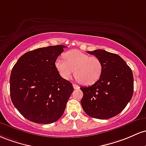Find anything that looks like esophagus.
Wrapping results in <instances>:
<instances>
[{"mask_svg":"<svg viewBox=\"0 0 146 146\" xmlns=\"http://www.w3.org/2000/svg\"><path fill=\"white\" fill-rule=\"evenodd\" d=\"M73 87H74V89H78V88H79V86H78V85L74 84V83L73 84Z\"/></svg>","mask_w":146,"mask_h":146,"instance_id":"esophagus-1","label":"esophagus"}]
</instances>
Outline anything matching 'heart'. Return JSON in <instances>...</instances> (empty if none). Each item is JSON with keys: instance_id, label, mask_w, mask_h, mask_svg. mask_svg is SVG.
I'll use <instances>...</instances> for the list:
<instances>
[{"instance_id": "obj_1", "label": "heart", "mask_w": 146, "mask_h": 146, "mask_svg": "<svg viewBox=\"0 0 146 146\" xmlns=\"http://www.w3.org/2000/svg\"><path fill=\"white\" fill-rule=\"evenodd\" d=\"M65 60L58 58L55 67L62 78L69 80L74 70V76L77 81L85 86L94 84L99 79L103 70L101 60L96 56L72 50L65 54Z\"/></svg>"}]
</instances>
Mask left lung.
I'll return each instance as SVG.
<instances>
[{"instance_id": "1", "label": "left lung", "mask_w": 146, "mask_h": 146, "mask_svg": "<svg viewBox=\"0 0 146 146\" xmlns=\"http://www.w3.org/2000/svg\"><path fill=\"white\" fill-rule=\"evenodd\" d=\"M88 53L101 60L103 70L99 79L90 87H81V106L90 117L108 119L121 112L132 97V70L120 56L104 50Z\"/></svg>"}]
</instances>
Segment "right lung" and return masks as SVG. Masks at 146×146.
<instances>
[{
    "instance_id": "add662e5",
    "label": "right lung",
    "mask_w": 146,
    "mask_h": 146,
    "mask_svg": "<svg viewBox=\"0 0 146 146\" xmlns=\"http://www.w3.org/2000/svg\"><path fill=\"white\" fill-rule=\"evenodd\" d=\"M65 45H54L26 52L11 70V101L25 119L36 123L56 121L73 92L72 84L60 76L55 62Z\"/></svg>"
}]
</instances>
